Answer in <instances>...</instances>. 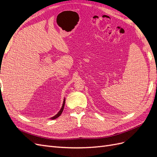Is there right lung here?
<instances>
[{"label":"right lung","mask_w":157,"mask_h":157,"mask_svg":"<svg viewBox=\"0 0 157 157\" xmlns=\"http://www.w3.org/2000/svg\"><path fill=\"white\" fill-rule=\"evenodd\" d=\"M65 99L64 98V100H63V105H62V107H61V109L59 110V111L56 114V115H55V116H54L53 117H52V118H50V119L51 120H54V119H56V118H57L58 117H59L61 115V113H62V112H63V109H64V106H65Z\"/></svg>","instance_id":"right-lung-1"}]
</instances>
